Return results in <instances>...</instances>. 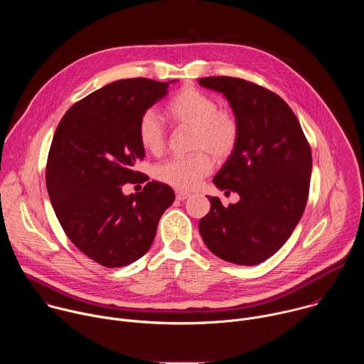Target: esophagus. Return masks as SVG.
Returning a JSON list of instances; mask_svg holds the SVG:
<instances>
[{
    "label": "esophagus",
    "instance_id": "obj_1",
    "mask_svg": "<svg viewBox=\"0 0 364 364\" xmlns=\"http://www.w3.org/2000/svg\"><path fill=\"white\" fill-rule=\"evenodd\" d=\"M176 197H177V200L184 201L186 198L190 197V194H188V193H184V191H177V193H176Z\"/></svg>",
    "mask_w": 364,
    "mask_h": 364
}]
</instances>
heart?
<instances>
[{
	"instance_id": "obj_1",
	"label": "heart",
	"mask_w": 364,
	"mask_h": 364,
	"mask_svg": "<svg viewBox=\"0 0 364 364\" xmlns=\"http://www.w3.org/2000/svg\"><path fill=\"white\" fill-rule=\"evenodd\" d=\"M166 114L177 127L191 128V149L188 157L170 159L155 167L159 181L177 188L193 190L213 168V160L225 161L235 152L240 125L236 115L219 109L218 100L196 87L187 86L176 93L167 103ZM138 139L151 154H160L166 145V131L157 114L146 111L138 122Z\"/></svg>"
}]
</instances>
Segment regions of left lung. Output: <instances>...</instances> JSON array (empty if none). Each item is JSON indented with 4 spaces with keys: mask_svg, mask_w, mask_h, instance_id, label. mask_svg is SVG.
I'll list each match as a JSON object with an SVG mask.
<instances>
[{
    "mask_svg": "<svg viewBox=\"0 0 364 364\" xmlns=\"http://www.w3.org/2000/svg\"><path fill=\"white\" fill-rule=\"evenodd\" d=\"M198 85L228 99L240 125L239 144L215 176L225 194L239 201L225 207L210 197L198 232L216 256L236 265H257L291 236L308 198L311 148L292 109L274 92L237 77H203Z\"/></svg>",
    "mask_w": 364,
    "mask_h": 364,
    "instance_id": "left-lung-1",
    "label": "left lung"
}]
</instances>
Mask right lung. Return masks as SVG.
<instances>
[{"instance_id": "add662e5", "label": "right lung", "mask_w": 364, "mask_h": 364, "mask_svg": "<svg viewBox=\"0 0 364 364\" xmlns=\"http://www.w3.org/2000/svg\"><path fill=\"white\" fill-rule=\"evenodd\" d=\"M173 82L136 77L103 86L65 114L51 142L46 167L51 205L72 243L107 268L129 265L148 252L176 198L160 181L122 193L125 183L148 180L135 171L145 157L138 122Z\"/></svg>"}]
</instances>
